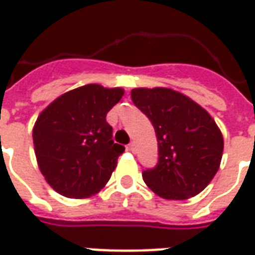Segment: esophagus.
<instances>
[{"label": "esophagus", "mask_w": 255, "mask_h": 255, "mask_svg": "<svg viewBox=\"0 0 255 255\" xmlns=\"http://www.w3.org/2000/svg\"><path fill=\"white\" fill-rule=\"evenodd\" d=\"M128 148H129V151H131V152H136V142L131 141Z\"/></svg>", "instance_id": "1"}]
</instances>
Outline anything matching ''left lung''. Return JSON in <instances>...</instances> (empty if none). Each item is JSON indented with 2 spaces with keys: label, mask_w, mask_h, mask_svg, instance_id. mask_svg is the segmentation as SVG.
I'll list each match as a JSON object with an SVG mask.
<instances>
[{
  "label": "left lung",
  "mask_w": 255,
  "mask_h": 255,
  "mask_svg": "<svg viewBox=\"0 0 255 255\" xmlns=\"http://www.w3.org/2000/svg\"><path fill=\"white\" fill-rule=\"evenodd\" d=\"M134 106L152 122L159 159L142 171L152 192L170 200L189 199L210 184L220 169L224 138L205 108L169 88H136Z\"/></svg>",
  "instance_id": "8db88e82"
}]
</instances>
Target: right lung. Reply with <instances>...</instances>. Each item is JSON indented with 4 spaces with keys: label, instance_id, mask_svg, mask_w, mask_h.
<instances>
[{
    "label": "right lung",
    "instance_id": "obj_1",
    "mask_svg": "<svg viewBox=\"0 0 255 255\" xmlns=\"http://www.w3.org/2000/svg\"><path fill=\"white\" fill-rule=\"evenodd\" d=\"M124 93L122 88L85 85L59 96L39 114L32 129L34 151L57 194L84 199L108 182L125 147L114 142L106 117Z\"/></svg>",
    "mask_w": 255,
    "mask_h": 255
}]
</instances>
